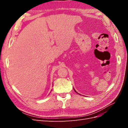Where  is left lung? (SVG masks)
Masks as SVG:
<instances>
[{"label":"left lung","instance_id":"8db88e82","mask_svg":"<svg viewBox=\"0 0 128 128\" xmlns=\"http://www.w3.org/2000/svg\"><path fill=\"white\" fill-rule=\"evenodd\" d=\"M74 91H75V92H76V91H75V89H74ZM77 94H78V93H77Z\"/></svg>","mask_w":128,"mask_h":128}]
</instances>
